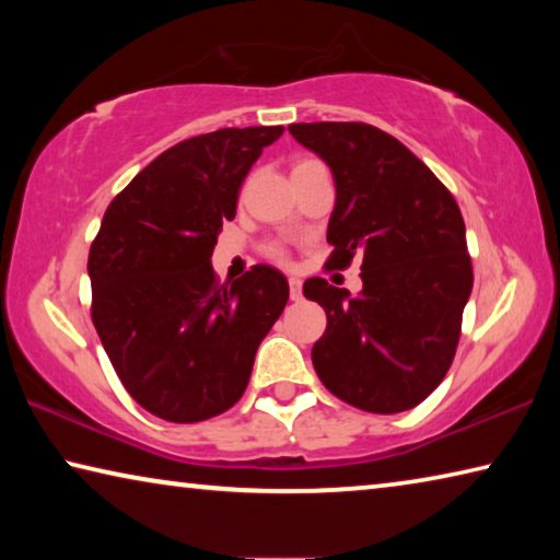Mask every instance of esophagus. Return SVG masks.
I'll use <instances>...</instances> for the list:
<instances>
[{"label":"esophagus","instance_id":"34e87169","mask_svg":"<svg viewBox=\"0 0 560 560\" xmlns=\"http://www.w3.org/2000/svg\"><path fill=\"white\" fill-rule=\"evenodd\" d=\"M289 296H291V301H301V279H296V277H291L289 279Z\"/></svg>","mask_w":560,"mask_h":560}]
</instances>
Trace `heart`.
Wrapping results in <instances>:
<instances>
[{
    "mask_svg": "<svg viewBox=\"0 0 560 560\" xmlns=\"http://www.w3.org/2000/svg\"><path fill=\"white\" fill-rule=\"evenodd\" d=\"M273 254H277V257H279V254H281V252H279V249H273Z\"/></svg>",
    "mask_w": 560,
    "mask_h": 560,
    "instance_id": "b5f03b06",
    "label": "heart"
}]
</instances>
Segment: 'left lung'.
<instances>
[{
  "label": "left lung",
  "mask_w": 560,
  "mask_h": 560,
  "mask_svg": "<svg viewBox=\"0 0 560 560\" xmlns=\"http://www.w3.org/2000/svg\"><path fill=\"white\" fill-rule=\"evenodd\" d=\"M289 132L334 173L328 264L363 254V289L303 283L326 311L311 360L330 393L360 410L393 415L420 405L459 343L474 273L457 202L400 140L368 122H293Z\"/></svg>",
  "instance_id": "8db88e82"
}]
</instances>
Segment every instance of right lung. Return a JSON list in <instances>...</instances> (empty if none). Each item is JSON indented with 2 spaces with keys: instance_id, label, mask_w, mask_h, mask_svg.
<instances>
[{
  "instance_id": "1",
  "label": "right lung",
  "mask_w": 560,
  "mask_h": 560,
  "mask_svg": "<svg viewBox=\"0 0 560 560\" xmlns=\"http://www.w3.org/2000/svg\"><path fill=\"white\" fill-rule=\"evenodd\" d=\"M281 132L222 128L165 150L108 205L91 244L93 326L132 400L167 422L230 410L289 301L273 267L220 287L210 261L246 173Z\"/></svg>"
}]
</instances>
